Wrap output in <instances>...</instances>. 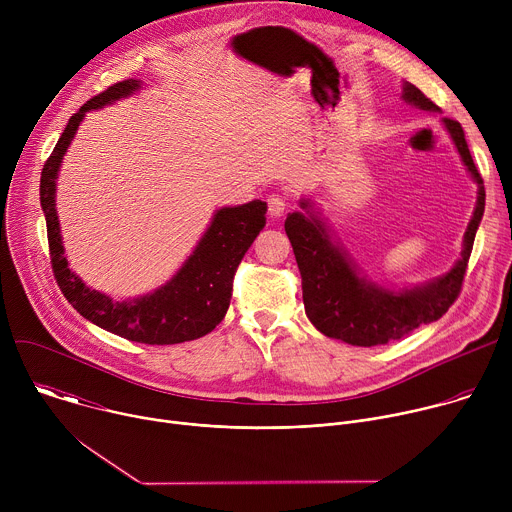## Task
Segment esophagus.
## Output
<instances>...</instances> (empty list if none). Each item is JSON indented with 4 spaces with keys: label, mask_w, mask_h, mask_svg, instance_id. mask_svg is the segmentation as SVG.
Segmentation results:
<instances>
[{
    "label": "esophagus",
    "mask_w": 512,
    "mask_h": 512,
    "mask_svg": "<svg viewBox=\"0 0 512 512\" xmlns=\"http://www.w3.org/2000/svg\"><path fill=\"white\" fill-rule=\"evenodd\" d=\"M267 206H269V214L277 218V216H281V214L285 212L287 200H285V196H281V194H271V196L267 198Z\"/></svg>",
    "instance_id": "1"
}]
</instances>
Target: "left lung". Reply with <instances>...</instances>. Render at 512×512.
Instances as JSON below:
<instances>
[{
  "label": "left lung",
  "mask_w": 512,
  "mask_h": 512,
  "mask_svg": "<svg viewBox=\"0 0 512 512\" xmlns=\"http://www.w3.org/2000/svg\"><path fill=\"white\" fill-rule=\"evenodd\" d=\"M403 99L425 111H437L415 85H405ZM456 148L472 178L478 182V202L468 231L464 235V251L450 273L423 287L407 289L401 294L377 287L356 275L344 253L332 245L326 229L308 210L291 212L285 218V233L302 273L304 306L310 322L326 336L348 342L352 346H377L411 334L421 324L440 320L458 300L474 237L484 214V182L470 156L464 129L456 119L444 117ZM310 208L308 202H302Z\"/></svg>",
  "instance_id": "1"
}]
</instances>
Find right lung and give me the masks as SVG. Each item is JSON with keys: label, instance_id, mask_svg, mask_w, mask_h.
I'll use <instances>...</instances> for the list:
<instances>
[{"label": "right lung", "instance_id": "add662e5", "mask_svg": "<svg viewBox=\"0 0 512 512\" xmlns=\"http://www.w3.org/2000/svg\"><path fill=\"white\" fill-rule=\"evenodd\" d=\"M137 87L139 81L133 79L115 83L87 101L68 119L56 148L42 168L40 204L46 216L52 273L68 304L99 328L121 338L141 344H178L212 332L225 318L233 296L237 267L265 227L267 204L253 200L243 206L218 210L190 259L170 283L154 291L152 296L119 304L87 287L68 269L60 243L54 208L58 166L85 113L127 97Z\"/></svg>", "mask_w": 512, "mask_h": 512}]
</instances>
